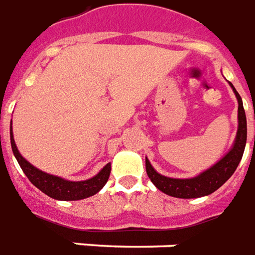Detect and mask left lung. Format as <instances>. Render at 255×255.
I'll return each mask as SVG.
<instances>
[{
  "mask_svg": "<svg viewBox=\"0 0 255 255\" xmlns=\"http://www.w3.org/2000/svg\"><path fill=\"white\" fill-rule=\"evenodd\" d=\"M232 91L235 92L238 99V133L234 145L223 159L217 161L216 164L206 171L201 172L200 175L189 179H175V178H168V176L160 175L155 168L150 166L148 159H145L146 174L149 176L152 183L163 193H166L171 197L176 198H198V197L208 196L216 191L220 186L226 183L231 175L237 170L239 161L242 159L245 146L247 140V124L246 114L243 109L242 98L239 96L237 89L230 83Z\"/></svg>",
  "mask_w": 255,
  "mask_h": 255,
  "instance_id": "8db88e82",
  "label": "left lung"
}]
</instances>
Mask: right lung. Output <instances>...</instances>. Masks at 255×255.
Segmentation results:
<instances>
[{
	"label": "right lung",
	"mask_w": 255,
	"mask_h": 255,
	"mask_svg": "<svg viewBox=\"0 0 255 255\" xmlns=\"http://www.w3.org/2000/svg\"><path fill=\"white\" fill-rule=\"evenodd\" d=\"M10 145H12L13 155L18 161V164L21 167L23 172L27 175L33 186H36L40 191H43L44 194L54 198V200H61V201H77L83 198L94 196L98 191L105 186L106 182L109 181L110 171H111V163H107L98 175H95L91 179L80 182L65 181L62 178L55 175L46 174L43 171L38 170L36 167H33L29 161L24 159L20 155L17 146L14 144L12 133V124H10Z\"/></svg>",
	"instance_id": "1"
}]
</instances>
